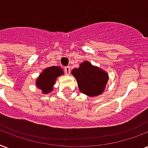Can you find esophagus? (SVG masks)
<instances>
[{
	"mask_svg": "<svg viewBox=\"0 0 148 148\" xmlns=\"http://www.w3.org/2000/svg\"><path fill=\"white\" fill-rule=\"evenodd\" d=\"M64 71L65 74H67V75H69L70 73H71V67L69 66H67V67H64Z\"/></svg>",
	"mask_w": 148,
	"mask_h": 148,
	"instance_id": "1",
	"label": "esophagus"
}]
</instances>
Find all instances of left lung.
I'll list each match as a JSON object with an SVG mask.
<instances>
[{
  "label": "left lung",
  "mask_w": 148,
  "mask_h": 148,
  "mask_svg": "<svg viewBox=\"0 0 148 148\" xmlns=\"http://www.w3.org/2000/svg\"><path fill=\"white\" fill-rule=\"evenodd\" d=\"M71 74L76 79L79 90L89 97L101 95L109 79L105 71L92 65L88 60L81 63L78 68H74Z\"/></svg>",
  "instance_id": "1"
}]
</instances>
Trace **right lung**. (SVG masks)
<instances>
[{
	"label": "right lung",
	"instance_id": "add662e5",
	"mask_svg": "<svg viewBox=\"0 0 148 148\" xmlns=\"http://www.w3.org/2000/svg\"><path fill=\"white\" fill-rule=\"evenodd\" d=\"M64 74V70L58 66H51L43 71L36 79L35 85L44 95H47L53 90V85L58 77Z\"/></svg>",
	"mask_w": 148,
	"mask_h": 148
}]
</instances>
